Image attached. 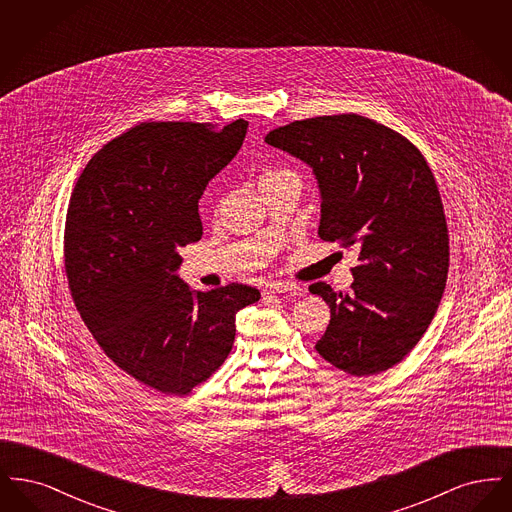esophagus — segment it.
Wrapping results in <instances>:
<instances>
[{"mask_svg":"<svg viewBox=\"0 0 512 512\" xmlns=\"http://www.w3.org/2000/svg\"><path fill=\"white\" fill-rule=\"evenodd\" d=\"M299 290H301L299 286L290 284V282H270L263 288V295L272 297V295H278V293H297Z\"/></svg>","mask_w":512,"mask_h":512,"instance_id":"1","label":"esophagus"}]
</instances>
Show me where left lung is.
Segmentation results:
<instances>
[{
    "mask_svg": "<svg viewBox=\"0 0 512 512\" xmlns=\"http://www.w3.org/2000/svg\"><path fill=\"white\" fill-rule=\"evenodd\" d=\"M265 142L315 174L318 236L359 245L351 292L309 286L330 307L318 353L353 376L397 365L436 315L449 268L447 222L426 159L361 115L295 121L270 130Z\"/></svg>",
    "mask_w": 512,
    "mask_h": 512,
    "instance_id": "obj_1",
    "label": "left lung"
}]
</instances>
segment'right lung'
Here are the masks:
<instances>
[{
  "label": "right lung",
  "mask_w": 512,
  "mask_h": 512,
  "mask_svg": "<svg viewBox=\"0 0 512 512\" xmlns=\"http://www.w3.org/2000/svg\"><path fill=\"white\" fill-rule=\"evenodd\" d=\"M247 121L146 122L101 147L74 186L65 268L105 355L153 390L186 395L228 357L245 284L192 292L180 247L201 240L199 199L244 144Z\"/></svg>",
  "instance_id": "add662e5"
}]
</instances>
